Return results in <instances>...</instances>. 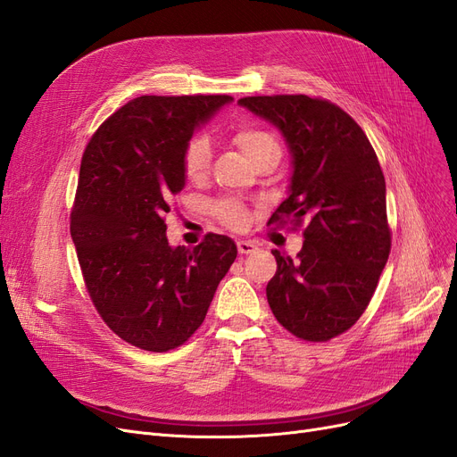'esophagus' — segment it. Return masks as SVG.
<instances>
[{
    "label": "esophagus",
    "mask_w": 457,
    "mask_h": 457,
    "mask_svg": "<svg viewBox=\"0 0 457 457\" xmlns=\"http://www.w3.org/2000/svg\"><path fill=\"white\" fill-rule=\"evenodd\" d=\"M237 245H238V253H240V255L253 253V252L257 250V245H255L253 242H250V240H238Z\"/></svg>",
    "instance_id": "34e87169"
}]
</instances>
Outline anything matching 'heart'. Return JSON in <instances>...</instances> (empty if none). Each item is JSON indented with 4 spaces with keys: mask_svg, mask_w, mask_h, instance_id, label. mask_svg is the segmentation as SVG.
<instances>
[{
    "mask_svg": "<svg viewBox=\"0 0 457 457\" xmlns=\"http://www.w3.org/2000/svg\"><path fill=\"white\" fill-rule=\"evenodd\" d=\"M232 141L252 163H255L262 156L274 154V152L280 154L278 139L265 128L255 126V123H240V126L234 128ZM210 156L212 146L210 141H207V137L202 133L192 137L183 152V170L190 181H198V179L205 175L207 165H210ZM213 212L220 223L227 225L228 228H242L247 220V207L242 202L232 198L217 202Z\"/></svg>",
    "mask_w": 457,
    "mask_h": 457,
    "instance_id": "b5f03b06",
    "label": "heart"
}]
</instances>
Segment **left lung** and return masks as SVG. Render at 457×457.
Here are the masks:
<instances>
[{
	"mask_svg": "<svg viewBox=\"0 0 457 457\" xmlns=\"http://www.w3.org/2000/svg\"><path fill=\"white\" fill-rule=\"evenodd\" d=\"M238 104L270 121L292 154L287 198L270 220L307 219L295 261L272 252L270 311L295 337L328 341L362 316L389 259L381 165L362 128L334 103L272 95Z\"/></svg>",
	"mask_w": 457,
	"mask_h": 457,
	"instance_id": "left-lung-1",
	"label": "left lung"
}]
</instances>
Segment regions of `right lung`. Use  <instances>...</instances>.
<instances>
[{"label": "right lung", "mask_w": 457, "mask_h": 457, "mask_svg": "<svg viewBox=\"0 0 457 457\" xmlns=\"http://www.w3.org/2000/svg\"><path fill=\"white\" fill-rule=\"evenodd\" d=\"M228 95H145L96 129L81 158L71 234L86 287L106 326L135 347L165 353L202 326L237 244L207 234L170 245L163 215L185 188L183 152Z\"/></svg>", "instance_id": "1"}]
</instances>
